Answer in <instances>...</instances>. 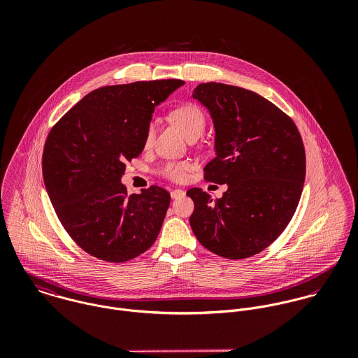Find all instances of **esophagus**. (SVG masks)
Masks as SVG:
<instances>
[{
  "instance_id": "1",
  "label": "esophagus",
  "mask_w": 358,
  "mask_h": 358,
  "mask_svg": "<svg viewBox=\"0 0 358 358\" xmlns=\"http://www.w3.org/2000/svg\"><path fill=\"white\" fill-rule=\"evenodd\" d=\"M182 196H185V192H183L182 189H175V190L171 192V197H172V199H179V197H182Z\"/></svg>"
}]
</instances>
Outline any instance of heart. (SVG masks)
Here are the masks:
<instances>
[{"label": "heart", "mask_w": 358, "mask_h": 358, "mask_svg": "<svg viewBox=\"0 0 358 358\" xmlns=\"http://www.w3.org/2000/svg\"><path fill=\"white\" fill-rule=\"evenodd\" d=\"M171 120L173 125L180 131V134L187 138H199L203 135L205 127H206V117L201 107H199L194 103H185L179 107H176L171 113ZM154 136H155V124L150 121L146 132H145V146L150 148L153 145ZM190 164L185 161H169L162 165L161 173L172 180H182L186 176V172L189 171Z\"/></svg>", "instance_id": "obj_1"}]
</instances>
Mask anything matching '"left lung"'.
I'll list each match as a JSON object with an SVG mask.
<instances>
[{"instance_id":"1","label":"left lung","mask_w":358,"mask_h":358,"mask_svg":"<svg viewBox=\"0 0 358 358\" xmlns=\"http://www.w3.org/2000/svg\"><path fill=\"white\" fill-rule=\"evenodd\" d=\"M205 106L215 127L216 155L205 180L227 185L213 200L199 187L190 226L201 245L227 259H244L267 248L284 231L299 204L306 154L295 122L252 91L206 83L192 95Z\"/></svg>"}]
</instances>
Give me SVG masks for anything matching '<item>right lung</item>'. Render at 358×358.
<instances>
[{
	"instance_id": "add662e5",
	"label": "right lung",
	"mask_w": 358,
	"mask_h": 358,
	"mask_svg": "<svg viewBox=\"0 0 358 358\" xmlns=\"http://www.w3.org/2000/svg\"><path fill=\"white\" fill-rule=\"evenodd\" d=\"M182 80L103 87L84 96L52 128L43 176L55 212L87 254L121 263L146 252L161 230L169 193L150 186L128 196L125 161L145 149L154 108Z\"/></svg>"
}]
</instances>
